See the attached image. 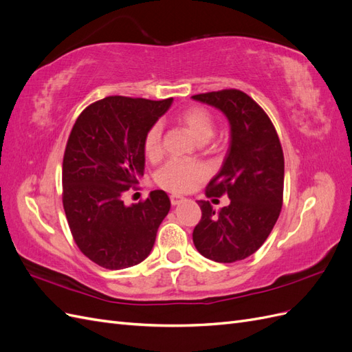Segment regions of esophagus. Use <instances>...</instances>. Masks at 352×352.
I'll list each match as a JSON object with an SVG mask.
<instances>
[{
	"instance_id": "1",
	"label": "esophagus",
	"mask_w": 352,
	"mask_h": 352,
	"mask_svg": "<svg viewBox=\"0 0 352 352\" xmlns=\"http://www.w3.org/2000/svg\"><path fill=\"white\" fill-rule=\"evenodd\" d=\"M170 201H172V206H179L180 202L185 201V198L179 197V195H172V197H170Z\"/></svg>"
}]
</instances>
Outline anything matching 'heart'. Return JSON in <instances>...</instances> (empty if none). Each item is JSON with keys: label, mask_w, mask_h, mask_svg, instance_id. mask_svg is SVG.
Wrapping results in <instances>:
<instances>
[{"label": "heart", "mask_w": 352, "mask_h": 352, "mask_svg": "<svg viewBox=\"0 0 352 352\" xmlns=\"http://www.w3.org/2000/svg\"><path fill=\"white\" fill-rule=\"evenodd\" d=\"M177 122L197 142H207L214 133V123L211 114L201 107H190L177 114ZM144 151L148 158H157L162 154V124L155 123L148 129L144 141ZM206 176V168L197 163L189 162H168L157 173V184L170 190L180 194L188 192L197 182Z\"/></svg>", "instance_id": "b5f03b06"}]
</instances>
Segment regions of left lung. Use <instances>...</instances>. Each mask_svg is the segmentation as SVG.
Returning a JSON list of instances; mask_svg holds the SVG:
<instances>
[{"instance_id": "left-lung-1", "label": "left lung", "mask_w": 352, "mask_h": 352, "mask_svg": "<svg viewBox=\"0 0 352 352\" xmlns=\"http://www.w3.org/2000/svg\"><path fill=\"white\" fill-rule=\"evenodd\" d=\"M192 100L221 111L230 127L226 157L207 188V197L226 194L230 202L216 211L208 201H198L202 217L194 245L208 260L239 261L261 247L280 214L285 162L279 136L269 116L242 91L199 94Z\"/></svg>"}]
</instances>
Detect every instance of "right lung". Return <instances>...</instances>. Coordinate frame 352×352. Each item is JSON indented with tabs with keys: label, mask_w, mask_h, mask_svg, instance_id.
<instances>
[{
	"label": "right lung",
	"mask_w": 352,
	"mask_h": 352,
	"mask_svg": "<svg viewBox=\"0 0 352 352\" xmlns=\"http://www.w3.org/2000/svg\"><path fill=\"white\" fill-rule=\"evenodd\" d=\"M172 102L116 95L91 104L73 126L63 158V207L79 250L104 269L144 261L170 210L160 189L132 206L122 197L144 176L145 135Z\"/></svg>",
	"instance_id": "obj_1"
}]
</instances>
